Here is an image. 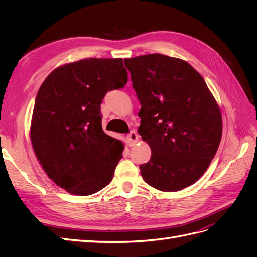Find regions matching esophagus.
Wrapping results in <instances>:
<instances>
[{
  "label": "esophagus",
  "mask_w": 257,
  "mask_h": 257,
  "mask_svg": "<svg viewBox=\"0 0 257 257\" xmlns=\"http://www.w3.org/2000/svg\"><path fill=\"white\" fill-rule=\"evenodd\" d=\"M126 139H127V143H128V146H134L137 142H138V135L135 131H132L130 134H127L126 136Z\"/></svg>",
  "instance_id": "obj_1"
}]
</instances>
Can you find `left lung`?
Returning <instances> with one entry per match:
<instances>
[{"mask_svg": "<svg viewBox=\"0 0 257 257\" xmlns=\"http://www.w3.org/2000/svg\"><path fill=\"white\" fill-rule=\"evenodd\" d=\"M142 105L138 133L151 149L144 180L177 192L205 174L222 138V114L201 75L188 62L151 53L124 59Z\"/></svg>", "mask_w": 257, "mask_h": 257, "instance_id": "left-lung-1", "label": "left lung"}]
</instances>
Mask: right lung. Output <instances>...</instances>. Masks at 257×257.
<instances>
[{"instance_id": "obj_1", "label": "right lung", "mask_w": 257, "mask_h": 257, "mask_svg": "<svg viewBox=\"0 0 257 257\" xmlns=\"http://www.w3.org/2000/svg\"><path fill=\"white\" fill-rule=\"evenodd\" d=\"M121 58L83 59L57 67L37 92L30 138L36 158L61 189L87 196L113 178L124 145L102 128L106 93L123 88Z\"/></svg>"}]
</instances>
